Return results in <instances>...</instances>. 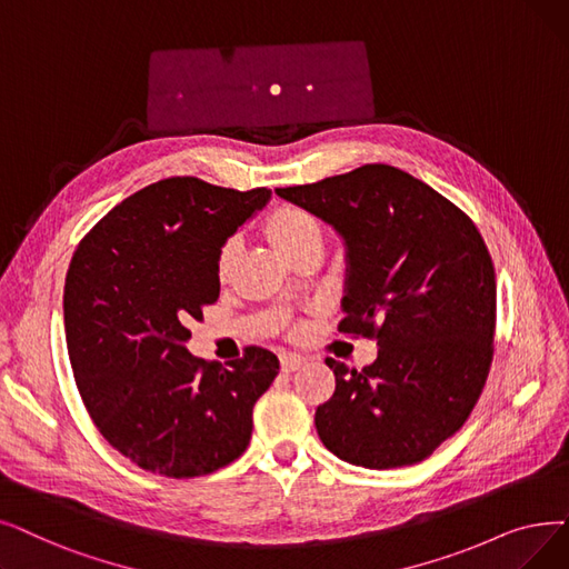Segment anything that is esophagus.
Listing matches in <instances>:
<instances>
[{
    "label": "esophagus",
    "instance_id": "34e87169",
    "mask_svg": "<svg viewBox=\"0 0 569 569\" xmlns=\"http://www.w3.org/2000/svg\"><path fill=\"white\" fill-rule=\"evenodd\" d=\"M307 365V358L298 356V353H283L281 356V369L283 372H298V369H302Z\"/></svg>",
    "mask_w": 569,
    "mask_h": 569
}]
</instances>
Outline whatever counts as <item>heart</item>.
<instances>
[{"mask_svg": "<svg viewBox=\"0 0 569 569\" xmlns=\"http://www.w3.org/2000/svg\"><path fill=\"white\" fill-rule=\"evenodd\" d=\"M262 232L274 249L290 260L309 246H320V226L318 220L302 207L277 204L262 220ZM234 241H226L216 256V277L218 281H228L234 264Z\"/></svg>", "mask_w": 569, "mask_h": 569, "instance_id": "1", "label": "heart"}]
</instances>
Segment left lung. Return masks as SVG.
Wrapping results in <instances>:
<instances>
[{
  "instance_id": "left-lung-1",
  "label": "left lung",
  "mask_w": 569,
  "mask_h": 569,
  "mask_svg": "<svg viewBox=\"0 0 569 569\" xmlns=\"http://www.w3.org/2000/svg\"><path fill=\"white\" fill-rule=\"evenodd\" d=\"M277 194L343 237L337 330L379 343L362 369L326 358L337 386L316 409L320 441L369 469L426 460L465 426L496 353V267L483 237L447 197L390 164Z\"/></svg>"
}]
</instances>
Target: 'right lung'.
Listing matches in <instances>:
<instances>
[{
    "label": "right lung",
    "instance_id": "1",
    "mask_svg": "<svg viewBox=\"0 0 569 569\" xmlns=\"http://www.w3.org/2000/svg\"><path fill=\"white\" fill-rule=\"evenodd\" d=\"M271 190L171 177L130 194L73 251L67 351L111 447L146 472L192 479L237 460L279 358L246 346L226 367L188 353V326L220 292L216 256Z\"/></svg>",
    "mask_w": 569,
    "mask_h": 569
}]
</instances>
